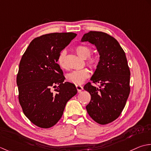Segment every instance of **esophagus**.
<instances>
[{"label":"esophagus","mask_w":151,"mask_h":151,"mask_svg":"<svg viewBox=\"0 0 151 151\" xmlns=\"http://www.w3.org/2000/svg\"><path fill=\"white\" fill-rule=\"evenodd\" d=\"M76 88H77V90H78V93H80V92H81L83 89V87L82 86H81V85H77L76 86Z\"/></svg>","instance_id":"34e87169"}]
</instances>
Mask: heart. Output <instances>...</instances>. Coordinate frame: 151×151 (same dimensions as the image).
Here are the masks:
<instances>
[{
    "mask_svg": "<svg viewBox=\"0 0 151 151\" xmlns=\"http://www.w3.org/2000/svg\"><path fill=\"white\" fill-rule=\"evenodd\" d=\"M76 53L83 58H87V64L88 66L93 70H96L100 64V58L97 56H90L91 51L87 46L79 45L75 49ZM66 52L61 51L57 58V63L60 68L65 69L67 68L66 61ZM90 76V72L88 69H81L74 70L66 75V79L68 81L76 85H80L83 83Z\"/></svg>",
    "mask_w": 151,
    "mask_h": 151,
    "instance_id": "1",
    "label": "heart"
}]
</instances>
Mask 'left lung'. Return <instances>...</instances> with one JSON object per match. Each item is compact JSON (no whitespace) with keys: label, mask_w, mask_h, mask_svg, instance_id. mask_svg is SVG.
Here are the masks:
<instances>
[{"label":"left lung","mask_w":151,"mask_h":151,"mask_svg":"<svg viewBox=\"0 0 151 151\" xmlns=\"http://www.w3.org/2000/svg\"><path fill=\"white\" fill-rule=\"evenodd\" d=\"M81 42L94 44L100 54V64L91 79L97 88L88 82L84 89L91 96L86 106L89 116L100 124L114 121L121 114L130 94V71L124 50L108 34L90 31Z\"/></svg>","instance_id":"8db88e82"}]
</instances>
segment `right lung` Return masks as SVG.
<instances>
[{
    "label": "right lung",
    "instance_id": "1",
    "mask_svg": "<svg viewBox=\"0 0 151 151\" xmlns=\"http://www.w3.org/2000/svg\"><path fill=\"white\" fill-rule=\"evenodd\" d=\"M76 36L55 32L37 37L21 57L17 75L19 101L24 115L40 128L56 124L67 101L78 93L73 83H63L65 78L57 63L60 51Z\"/></svg>",
    "mask_w": 151,
    "mask_h": 151
}]
</instances>
